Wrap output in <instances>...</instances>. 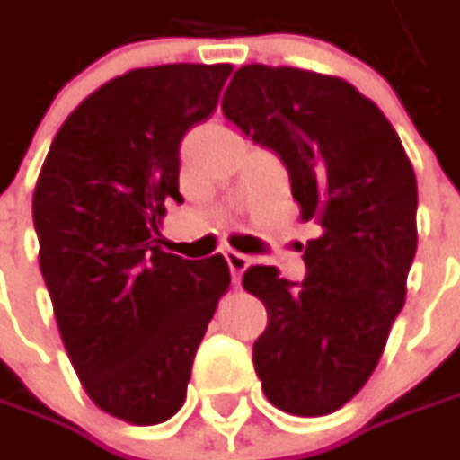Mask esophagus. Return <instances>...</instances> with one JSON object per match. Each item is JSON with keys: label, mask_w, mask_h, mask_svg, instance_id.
<instances>
[{"label": "esophagus", "mask_w": 460, "mask_h": 460, "mask_svg": "<svg viewBox=\"0 0 460 460\" xmlns=\"http://www.w3.org/2000/svg\"><path fill=\"white\" fill-rule=\"evenodd\" d=\"M222 256H225V261H227L230 272H233V279L238 282V279H241V275H243V272L248 270L251 259H248V256H243V253H238V251H233V248H227Z\"/></svg>", "instance_id": "obj_1"}]
</instances>
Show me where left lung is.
<instances>
[{
	"label": "left lung",
	"mask_w": 460,
	"mask_h": 460,
	"mask_svg": "<svg viewBox=\"0 0 460 460\" xmlns=\"http://www.w3.org/2000/svg\"><path fill=\"white\" fill-rule=\"evenodd\" d=\"M222 115L288 167L301 219L319 225L306 279L248 267L243 288L270 314L253 367L272 406L293 416L343 409L367 385L406 304L416 253V175L377 104L335 75L243 65Z\"/></svg>",
	"instance_id": "8db88e82"
}]
</instances>
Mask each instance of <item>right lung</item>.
<instances>
[{
	"instance_id": "right-lung-1",
	"label": "right lung",
	"mask_w": 460,
	"mask_h": 460,
	"mask_svg": "<svg viewBox=\"0 0 460 460\" xmlns=\"http://www.w3.org/2000/svg\"><path fill=\"white\" fill-rule=\"evenodd\" d=\"M233 65L117 75L73 110L33 190L39 267L88 398L128 424L181 411L196 348L230 288L227 261L162 251L181 141L217 110Z\"/></svg>"
}]
</instances>
